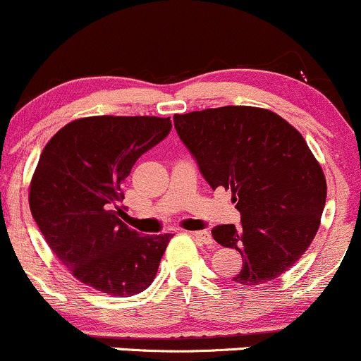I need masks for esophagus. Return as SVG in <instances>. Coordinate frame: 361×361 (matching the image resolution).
<instances>
[{
	"mask_svg": "<svg viewBox=\"0 0 361 361\" xmlns=\"http://www.w3.org/2000/svg\"><path fill=\"white\" fill-rule=\"evenodd\" d=\"M190 234H192L195 239H198V241L204 243V244H212L214 243L212 234H210L209 231H193V233H190Z\"/></svg>",
	"mask_w": 361,
	"mask_h": 361,
	"instance_id": "34e87169",
	"label": "esophagus"
}]
</instances>
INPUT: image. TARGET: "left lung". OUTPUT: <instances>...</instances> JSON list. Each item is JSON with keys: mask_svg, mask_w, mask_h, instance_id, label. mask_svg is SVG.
<instances>
[{"mask_svg": "<svg viewBox=\"0 0 361 361\" xmlns=\"http://www.w3.org/2000/svg\"><path fill=\"white\" fill-rule=\"evenodd\" d=\"M175 128L210 188H231L241 226L222 224L214 239L243 256L233 281L275 280L304 255L326 205V178L287 120L256 106L175 115Z\"/></svg>", "mask_w": 361, "mask_h": 361, "instance_id": "8db88e82", "label": "left lung"}]
</instances>
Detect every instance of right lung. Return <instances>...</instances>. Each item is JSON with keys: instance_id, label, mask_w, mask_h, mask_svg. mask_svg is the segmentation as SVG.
I'll return each instance as SVG.
<instances>
[{"instance_id": "add662e5", "label": "right lung", "mask_w": 361, "mask_h": 361, "mask_svg": "<svg viewBox=\"0 0 361 361\" xmlns=\"http://www.w3.org/2000/svg\"><path fill=\"white\" fill-rule=\"evenodd\" d=\"M171 130L159 117L74 120L49 140L30 185V210L54 255L88 287L130 297L154 280L171 234L123 224L122 183Z\"/></svg>"}]
</instances>
